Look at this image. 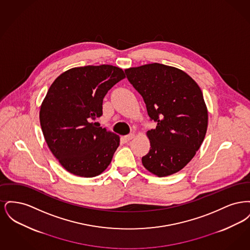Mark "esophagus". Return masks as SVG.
Returning a JSON list of instances; mask_svg holds the SVG:
<instances>
[{
  "instance_id": "esophagus-1",
  "label": "esophagus",
  "mask_w": 250,
  "mask_h": 250,
  "mask_svg": "<svg viewBox=\"0 0 250 250\" xmlns=\"http://www.w3.org/2000/svg\"><path fill=\"white\" fill-rule=\"evenodd\" d=\"M134 137H135V134H133V133H131V134H129V135H126L125 137V139L126 140V141H131L132 139H134Z\"/></svg>"
}]
</instances>
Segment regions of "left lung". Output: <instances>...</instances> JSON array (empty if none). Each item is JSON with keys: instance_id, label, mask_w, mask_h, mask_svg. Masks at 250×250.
I'll return each mask as SVG.
<instances>
[{"instance_id": "left-lung-1", "label": "left lung", "mask_w": 250, "mask_h": 250, "mask_svg": "<svg viewBox=\"0 0 250 250\" xmlns=\"http://www.w3.org/2000/svg\"><path fill=\"white\" fill-rule=\"evenodd\" d=\"M143 96L149 117L157 123L147 131L150 151L144 167L158 177L178 172L190 162L204 140L208 111L202 90L186 72L162 63L125 70Z\"/></svg>"}]
</instances>
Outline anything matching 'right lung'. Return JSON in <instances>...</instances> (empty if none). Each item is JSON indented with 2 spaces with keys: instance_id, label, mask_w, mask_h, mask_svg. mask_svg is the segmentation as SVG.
Returning a JSON list of instances; mask_svg holds the SVG:
<instances>
[{
  "instance_id": "add662e5",
  "label": "right lung",
  "mask_w": 250,
  "mask_h": 250,
  "mask_svg": "<svg viewBox=\"0 0 250 250\" xmlns=\"http://www.w3.org/2000/svg\"><path fill=\"white\" fill-rule=\"evenodd\" d=\"M125 78L122 68L87 65L63 72L48 89L39 111L46 143L60 164L74 175L101 174L120 144L118 135L100 127L103 98Z\"/></svg>"
}]
</instances>
